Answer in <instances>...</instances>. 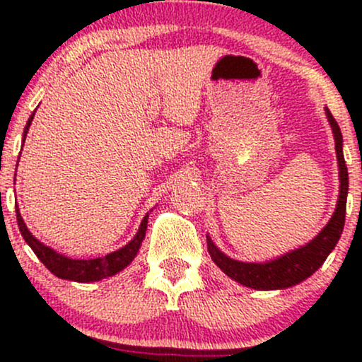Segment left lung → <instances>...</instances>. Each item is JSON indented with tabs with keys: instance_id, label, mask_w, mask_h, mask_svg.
<instances>
[{
	"instance_id": "left-lung-1",
	"label": "left lung",
	"mask_w": 362,
	"mask_h": 362,
	"mask_svg": "<svg viewBox=\"0 0 362 362\" xmlns=\"http://www.w3.org/2000/svg\"><path fill=\"white\" fill-rule=\"evenodd\" d=\"M325 114L330 124L332 132L335 139V153H337L339 163V201L335 206L334 214L323 226V230L315 236L311 242L303 245L300 248H294L284 255L269 262H240L228 257L216 247L209 235L207 238V250L211 259L230 279L240 282L247 288L259 291H276L286 289L291 286H296L308 279L313 272H317L325 259L330 255L337 245L340 235H342L344 223H346V204H347V190H349V173L342 153V132L337 120L332 117L330 110L325 107Z\"/></svg>"
}]
</instances>
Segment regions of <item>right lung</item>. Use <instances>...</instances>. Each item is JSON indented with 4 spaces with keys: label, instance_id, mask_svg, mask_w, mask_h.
<instances>
[{
    "label": "right lung",
    "instance_id": "add662e5",
    "mask_svg": "<svg viewBox=\"0 0 362 362\" xmlns=\"http://www.w3.org/2000/svg\"><path fill=\"white\" fill-rule=\"evenodd\" d=\"M35 112L30 115L27 126L23 129V143H25V138H27L28 127H30ZM16 167H18V163H16ZM15 211H16V221H18L20 233H22L25 242L28 243V247H30L35 255L39 257V260L42 262L54 276L59 277V279H68L74 282H97V281L107 279V277L115 276V274L120 271H124V269H126L127 265L136 259V255H138L141 243H143L144 236H146L148 218H149V213H151V211H149V213L144 216L143 221L139 224L138 233L134 235V238H132L131 242L124 245L122 248H119V250L112 252L105 257L81 260V259H71V257L62 255V253L56 252L54 248L47 247V245H44L42 242H39V240L28 231L27 224H25L22 214H20L18 204L15 206Z\"/></svg>",
    "mask_w": 362,
    "mask_h": 362
}]
</instances>
